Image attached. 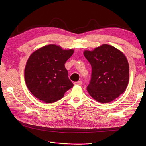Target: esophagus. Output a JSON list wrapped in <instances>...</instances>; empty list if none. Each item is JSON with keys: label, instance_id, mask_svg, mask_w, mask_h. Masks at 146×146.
I'll list each match as a JSON object with an SVG mask.
<instances>
[{"label": "esophagus", "instance_id": "obj_1", "mask_svg": "<svg viewBox=\"0 0 146 146\" xmlns=\"http://www.w3.org/2000/svg\"><path fill=\"white\" fill-rule=\"evenodd\" d=\"M82 82L81 80H80V81L74 82V85H82Z\"/></svg>", "mask_w": 146, "mask_h": 146}]
</instances>
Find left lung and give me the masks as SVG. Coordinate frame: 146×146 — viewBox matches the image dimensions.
<instances>
[{
	"label": "left lung",
	"mask_w": 146,
	"mask_h": 146,
	"mask_svg": "<svg viewBox=\"0 0 146 146\" xmlns=\"http://www.w3.org/2000/svg\"><path fill=\"white\" fill-rule=\"evenodd\" d=\"M84 56L92 68L87 91L92 98L108 103L125 91L129 80V66L123 53L104 44L93 51H85Z\"/></svg>",
	"instance_id": "left-lung-1"
}]
</instances>
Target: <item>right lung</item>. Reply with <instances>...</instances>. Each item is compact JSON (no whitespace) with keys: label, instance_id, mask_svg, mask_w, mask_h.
<instances>
[{"label":"right lung","instance_id":"right-lung-1","mask_svg":"<svg viewBox=\"0 0 146 146\" xmlns=\"http://www.w3.org/2000/svg\"><path fill=\"white\" fill-rule=\"evenodd\" d=\"M74 50H63L50 44L34 52L27 60L24 77L26 85L35 98L52 103L63 98L74 85L64 64Z\"/></svg>","mask_w":146,"mask_h":146}]
</instances>
